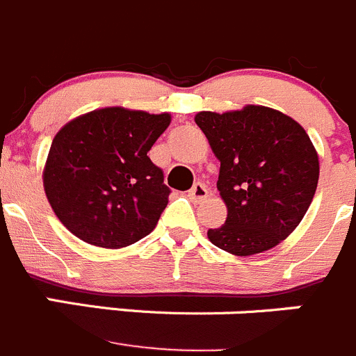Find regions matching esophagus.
<instances>
[{"label": "esophagus", "mask_w": 356, "mask_h": 356, "mask_svg": "<svg viewBox=\"0 0 356 356\" xmlns=\"http://www.w3.org/2000/svg\"><path fill=\"white\" fill-rule=\"evenodd\" d=\"M207 196H209V189H207L205 184H202V182H196V184L188 191V198L193 200V202H203Z\"/></svg>", "instance_id": "1"}]
</instances>
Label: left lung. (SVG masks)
I'll return each instance as SVG.
<instances>
[{
    "instance_id": "obj_1",
    "label": "left lung",
    "mask_w": 356,
    "mask_h": 356,
    "mask_svg": "<svg viewBox=\"0 0 356 356\" xmlns=\"http://www.w3.org/2000/svg\"><path fill=\"white\" fill-rule=\"evenodd\" d=\"M195 122L220 161L217 189L227 209L209 240L240 257L277 247L299 226L318 184V153L306 130L282 111L254 104L200 111Z\"/></svg>"
}]
</instances>
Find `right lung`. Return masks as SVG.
Here are the masks:
<instances>
[{
	"label": "right lung",
	"instance_id": "1",
	"mask_svg": "<svg viewBox=\"0 0 356 356\" xmlns=\"http://www.w3.org/2000/svg\"><path fill=\"white\" fill-rule=\"evenodd\" d=\"M170 122L168 113L115 106L85 113L58 130L43 188L55 216L74 236L95 247L122 248L156 227L170 189L147 151Z\"/></svg>",
	"mask_w": 356,
	"mask_h": 356
}]
</instances>
